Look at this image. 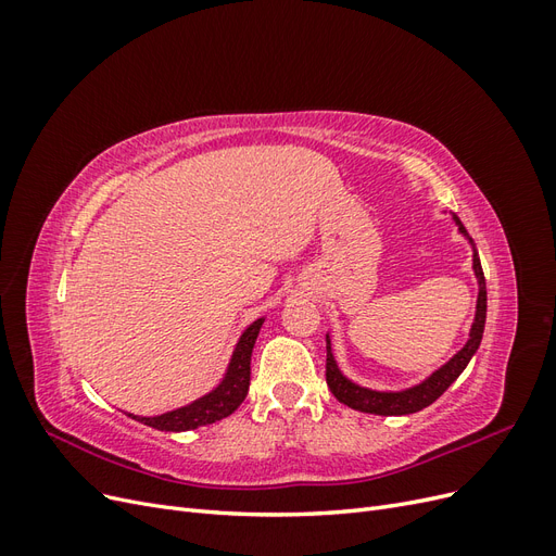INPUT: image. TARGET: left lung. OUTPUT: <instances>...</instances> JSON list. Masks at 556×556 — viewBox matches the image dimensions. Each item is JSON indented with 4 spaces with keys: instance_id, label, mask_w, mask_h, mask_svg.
Segmentation results:
<instances>
[{
    "instance_id": "obj_1",
    "label": "left lung",
    "mask_w": 556,
    "mask_h": 556,
    "mask_svg": "<svg viewBox=\"0 0 556 556\" xmlns=\"http://www.w3.org/2000/svg\"><path fill=\"white\" fill-rule=\"evenodd\" d=\"M454 225H457L462 237L470 243L473 248V274L478 280V301H476V317H473V325H470L468 331V341L466 345L457 352V355H452L441 368H435L431 376H427L422 382H417L413 387H406V390H371V387H364L355 380H350L339 364H336L333 357V350H331V339L327 333V384L331 394L339 399L345 406L355 408L359 413H371V415H410L422 410L431 403L439 399L447 387L462 376L464 368L468 366V362L473 359V355L480 348L482 341V333H484V319H486V288H484V274H482V266H480V257H478V250L473 245V239L468 237L466 227L462 225V220L457 215H452Z\"/></svg>"
}]
</instances>
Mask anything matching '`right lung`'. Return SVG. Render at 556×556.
<instances>
[{
  "instance_id": "add662e5",
  "label": "right lung",
  "mask_w": 556,
  "mask_h": 556,
  "mask_svg": "<svg viewBox=\"0 0 556 556\" xmlns=\"http://www.w3.org/2000/svg\"><path fill=\"white\" fill-rule=\"evenodd\" d=\"M262 325H264V317H257L255 323L245 327L237 348L231 352V359L223 380L217 382V387H213L208 394L194 399L192 403H188V406L166 410L162 415H153V417L131 415V413L127 415L131 419H137V422L153 427L157 431H190V429L213 425L223 417H229L241 406L248 394L250 357H252V348H255Z\"/></svg>"
}]
</instances>
